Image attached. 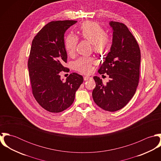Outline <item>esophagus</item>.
Returning <instances> with one entry per match:
<instances>
[{
  "instance_id": "obj_1",
  "label": "esophagus",
  "mask_w": 161,
  "mask_h": 161,
  "mask_svg": "<svg viewBox=\"0 0 161 161\" xmlns=\"http://www.w3.org/2000/svg\"><path fill=\"white\" fill-rule=\"evenodd\" d=\"M90 79H91V77H89V76H84V80H88Z\"/></svg>"
}]
</instances>
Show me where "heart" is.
I'll return each mask as SVG.
<instances>
[{
	"label": "heart",
	"instance_id": "heart-1",
	"mask_svg": "<svg viewBox=\"0 0 161 161\" xmlns=\"http://www.w3.org/2000/svg\"><path fill=\"white\" fill-rule=\"evenodd\" d=\"M80 35L84 39L87 40L92 43L94 51L98 53L107 51L111 45L110 38L106 35L104 29L98 23L86 22L80 26ZM64 47L68 54L72 56L75 51L78 43V38L73 34H68L64 38ZM95 59L93 58L80 57L77 59L74 66L75 70L83 73L89 74L92 70V64Z\"/></svg>",
	"mask_w": 161,
	"mask_h": 161
}]
</instances>
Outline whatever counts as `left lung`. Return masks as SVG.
Segmentation results:
<instances>
[{"label":"left lung","instance_id":"left-lung-1","mask_svg":"<svg viewBox=\"0 0 161 161\" xmlns=\"http://www.w3.org/2000/svg\"><path fill=\"white\" fill-rule=\"evenodd\" d=\"M112 44L98 72L110 79L105 84L97 76L92 92L95 103L102 109L115 112L123 108L134 96L139 82L141 52L138 43L123 23L111 21Z\"/></svg>","mask_w":161,"mask_h":161}]
</instances>
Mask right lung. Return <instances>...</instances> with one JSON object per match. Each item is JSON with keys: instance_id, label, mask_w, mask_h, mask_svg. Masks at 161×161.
I'll return each instance as SVG.
<instances>
[{"instance_id": "right-lung-1", "label": "right lung", "mask_w": 161, "mask_h": 161, "mask_svg": "<svg viewBox=\"0 0 161 161\" xmlns=\"http://www.w3.org/2000/svg\"><path fill=\"white\" fill-rule=\"evenodd\" d=\"M75 20L53 21L46 25L32 41L28 68L32 92L37 102L47 111L61 112L72 104L83 77L73 72L61 79L60 72L66 71L63 64L68 56L64 47V33Z\"/></svg>"}]
</instances>
